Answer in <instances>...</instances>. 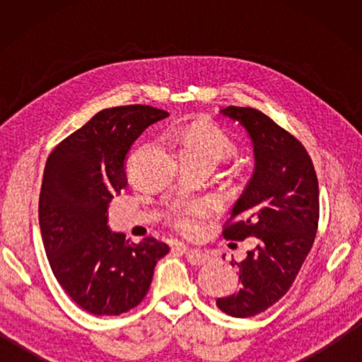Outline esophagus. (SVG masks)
Wrapping results in <instances>:
<instances>
[{
	"instance_id": "1",
	"label": "esophagus",
	"mask_w": 362,
	"mask_h": 362,
	"mask_svg": "<svg viewBox=\"0 0 362 362\" xmlns=\"http://www.w3.org/2000/svg\"><path fill=\"white\" fill-rule=\"evenodd\" d=\"M182 252L185 253V257L188 259V263H191L193 266H201V264H205L206 261L210 259V257L206 255L205 252L199 250V249H185L183 247Z\"/></svg>"
}]
</instances>
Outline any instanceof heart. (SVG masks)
<instances>
[{"mask_svg":"<svg viewBox=\"0 0 362 362\" xmlns=\"http://www.w3.org/2000/svg\"><path fill=\"white\" fill-rule=\"evenodd\" d=\"M183 156H204L218 163L236 153V144L214 127H189L179 134ZM206 211L204 204H189L175 213L174 227L182 233L193 236L199 232L201 219Z\"/></svg>","mask_w":362,"mask_h":362,"instance_id":"obj_1","label":"heart"}]
</instances>
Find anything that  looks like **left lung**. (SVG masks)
<instances>
[{"label": "left lung", "mask_w": 362, "mask_h": 362, "mask_svg": "<svg viewBox=\"0 0 362 362\" xmlns=\"http://www.w3.org/2000/svg\"><path fill=\"white\" fill-rule=\"evenodd\" d=\"M221 115L245 129L255 157L224 238L255 236L258 244L240 264L235 261L240 289L216 305L232 317H252L286 294L308 257L319 222V183L303 144L263 112L230 105Z\"/></svg>", "instance_id": "8db88e82"}]
</instances>
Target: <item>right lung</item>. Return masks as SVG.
I'll return each mask as SVG.
<instances>
[{
	"instance_id": "obj_1",
	"label": "right lung",
	"mask_w": 362,
	"mask_h": 362,
	"mask_svg": "<svg viewBox=\"0 0 362 362\" xmlns=\"http://www.w3.org/2000/svg\"><path fill=\"white\" fill-rule=\"evenodd\" d=\"M168 115L138 104L101 110L46 160L38 201L46 257L73 302L95 316L135 308L169 252L156 238L135 244L107 226L112 199L127 185L130 148Z\"/></svg>"
}]
</instances>
